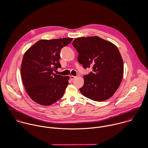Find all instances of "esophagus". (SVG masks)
Segmentation results:
<instances>
[{"label":"esophagus","instance_id":"esophagus-1","mask_svg":"<svg viewBox=\"0 0 148 148\" xmlns=\"http://www.w3.org/2000/svg\"><path fill=\"white\" fill-rule=\"evenodd\" d=\"M76 77H77L76 76H70V79H71V80H75Z\"/></svg>","mask_w":148,"mask_h":148}]
</instances>
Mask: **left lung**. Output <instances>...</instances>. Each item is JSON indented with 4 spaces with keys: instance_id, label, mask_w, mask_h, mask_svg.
I'll return each instance as SVG.
<instances>
[{
    "instance_id": "8db88e82",
    "label": "left lung",
    "mask_w": 148,
    "mask_h": 148,
    "mask_svg": "<svg viewBox=\"0 0 148 148\" xmlns=\"http://www.w3.org/2000/svg\"><path fill=\"white\" fill-rule=\"evenodd\" d=\"M79 53V63L92 71L84 76V84L80 91L85 97L96 101L111 97L123 77L124 63L117 47L98 36L78 38L72 42Z\"/></svg>"
}]
</instances>
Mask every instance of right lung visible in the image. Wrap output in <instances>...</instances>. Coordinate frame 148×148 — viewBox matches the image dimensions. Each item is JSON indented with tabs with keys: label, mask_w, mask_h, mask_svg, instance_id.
Segmentation results:
<instances>
[{
	"label": "right lung",
	"mask_w": 148,
	"mask_h": 148,
	"mask_svg": "<svg viewBox=\"0 0 148 148\" xmlns=\"http://www.w3.org/2000/svg\"><path fill=\"white\" fill-rule=\"evenodd\" d=\"M72 38L40 40L24 53L21 65V79L31 99L44 106L52 105L63 96L69 76L54 73L58 68L60 51Z\"/></svg>",
	"instance_id": "obj_1"
}]
</instances>
